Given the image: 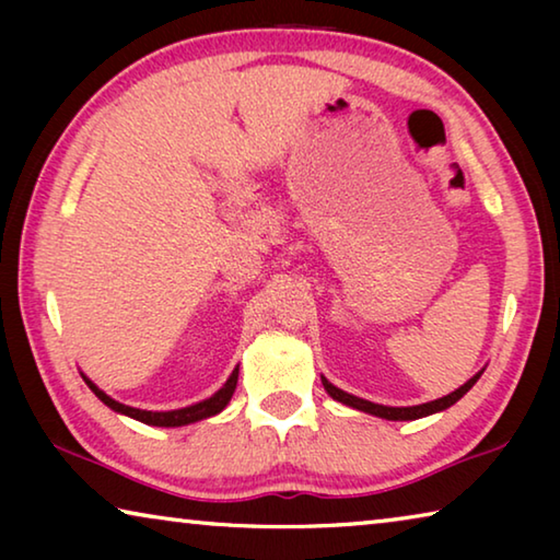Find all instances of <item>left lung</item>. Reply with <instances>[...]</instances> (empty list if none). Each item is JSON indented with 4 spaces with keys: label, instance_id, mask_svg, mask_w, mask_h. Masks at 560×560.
<instances>
[{
    "label": "left lung",
    "instance_id": "8db88e82",
    "mask_svg": "<svg viewBox=\"0 0 560 560\" xmlns=\"http://www.w3.org/2000/svg\"><path fill=\"white\" fill-rule=\"evenodd\" d=\"M481 373H485V368L477 375H471L467 383L459 385L457 390L444 395V397H438V400L432 402H422V405H412V407H390V405H377V402H371V400H363V397H355L350 395L346 390H340V387H336L334 383H328L324 375H320V383H324L326 393L334 397V400L343 402L348 407H353V410H360V412H368V415H375V417H383V420H393V422H405V420H420V417H428V415H434V412H442L447 410V407H452L457 400H462L464 395H467L474 383L479 381Z\"/></svg>",
    "mask_w": 560,
    "mask_h": 560
}]
</instances>
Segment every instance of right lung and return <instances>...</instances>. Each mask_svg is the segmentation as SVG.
<instances>
[{"label":"right lung","mask_w":560,"mask_h":560,"mask_svg":"<svg viewBox=\"0 0 560 560\" xmlns=\"http://www.w3.org/2000/svg\"><path fill=\"white\" fill-rule=\"evenodd\" d=\"M83 375V373H81ZM83 381L93 390V395L98 397L103 405H108L113 412L118 415H126L132 417V420L143 422V424H153V428H183V424H192V422H200L207 420V417H214L220 415L226 405H230L232 395H234V387L236 381H240V365L234 368L232 375L226 377V383L217 390L212 397H207L202 402H195V405H187V407H179V410H165V412H153V410H140V407H130V405H122L118 400H113L110 395H106L101 390V387L91 381V377L83 375Z\"/></svg>","instance_id":"add662e5"}]
</instances>
